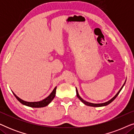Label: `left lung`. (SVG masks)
<instances>
[{
	"mask_svg": "<svg viewBox=\"0 0 134 134\" xmlns=\"http://www.w3.org/2000/svg\"><path fill=\"white\" fill-rule=\"evenodd\" d=\"M126 81L124 82V84H123V85L122 86L120 90L118 91V92L116 94H115V96L114 97H113V98H111L110 100H108V101L105 102H104V103H100V104H94V103H91V102H87V101H86V100H83V99H82V98H81V97H80V96H79V93H78V91H77V88H76V94H77V98H78L79 99H80V100H81V101H82V102H83V103L84 104H85L86 105L91 106V107H103V106H106V105H109V104H110L111 102H112L113 100H114L116 98L117 96H118V95L119 94V93H120V91H121V90H122V88H123V87H124V85H125Z\"/></svg>",
	"mask_w": 134,
	"mask_h": 134,
	"instance_id": "8db88e82",
	"label": "left lung"
}]
</instances>
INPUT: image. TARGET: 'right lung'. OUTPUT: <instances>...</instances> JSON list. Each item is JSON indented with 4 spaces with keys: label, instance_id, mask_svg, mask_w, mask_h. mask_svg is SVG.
Instances as JSON below:
<instances>
[{
    "label": "right lung",
    "instance_id": "right-lung-1",
    "mask_svg": "<svg viewBox=\"0 0 134 134\" xmlns=\"http://www.w3.org/2000/svg\"><path fill=\"white\" fill-rule=\"evenodd\" d=\"M56 89L57 87L54 88V89L53 90V91L51 92L50 94L49 95L47 98H46L44 99L40 100V101H37V102H27L25 101L23 99H21V98H19V97L16 96V95L14 94V93L13 92L14 96L16 97V99L19 100V101L21 102V104H23V105L28 106V107H34V108H40V107H46V106L48 105L49 104L51 103V101L54 99V98L55 96V93H56Z\"/></svg>",
    "mask_w": 134,
    "mask_h": 134
}]
</instances>
